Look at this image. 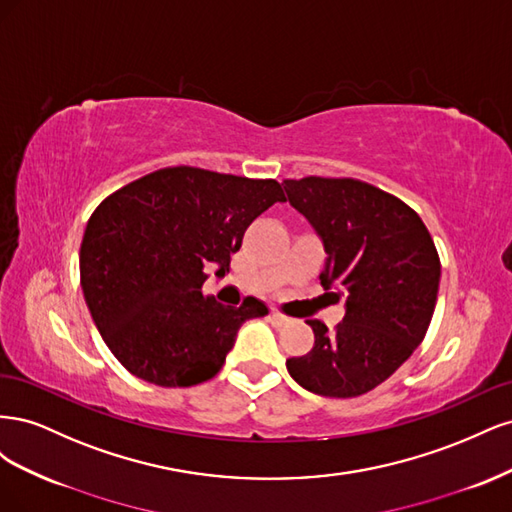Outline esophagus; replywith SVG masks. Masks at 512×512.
<instances>
[{
  "label": "esophagus",
  "instance_id": "obj_1",
  "mask_svg": "<svg viewBox=\"0 0 512 512\" xmlns=\"http://www.w3.org/2000/svg\"><path fill=\"white\" fill-rule=\"evenodd\" d=\"M271 322L275 324V327H284V324H288L290 322V318L288 316H284V314H280V312H271Z\"/></svg>",
  "mask_w": 512,
  "mask_h": 512
}]
</instances>
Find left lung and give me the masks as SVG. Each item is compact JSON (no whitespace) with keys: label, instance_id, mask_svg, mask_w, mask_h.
<instances>
[{"label":"left lung","instance_id":"8db88e82","mask_svg":"<svg viewBox=\"0 0 512 512\" xmlns=\"http://www.w3.org/2000/svg\"><path fill=\"white\" fill-rule=\"evenodd\" d=\"M284 190L327 252L320 284L346 297L335 329L307 320L314 348L288 359V374L316 395H363L423 342L440 286L436 245L416 211L369 183L305 177Z\"/></svg>","mask_w":512,"mask_h":512}]
</instances>
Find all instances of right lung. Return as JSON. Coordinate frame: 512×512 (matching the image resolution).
<instances>
[{"instance_id":"obj_1","label":"right lung","mask_w":512,"mask_h":512,"mask_svg":"<svg viewBox=\"0 0 512 512\" xmlns=\"http://www.w3.org/2000/svg\"><path fill=\"white\" fill-rule=\"evenodd\" d=\"M284 203L273 179L175 166L102 200L79 254L89 314L132 376L158 386H194L222 369L245 320L269 314L247 299L226 307L205 297L207 267L224 277L243 232Z\"/></svg>"}]
</instances>
